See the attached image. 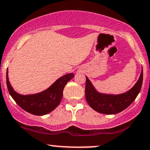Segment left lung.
I'll use <instances>...</instances> for the list:
<instances>
[{"instance_id":"8db88e82","label":"left lung","mask_w":150,"mask_h":150,"mask_svg":"<svg viewBox=\"0 0 150 150\" xmlns=\"http://www.w3.org/2000/svg\"><path fill=\"white\" fill-rule=\"evenodd\" d=\"M143 80L142 67L140 76L135 85L124 93L112 95L99 93L86 76L85 98L88 105L95 111L102 114L115 115L125 110L135 100L140 92Z\"/></svg>"}]
</instances>
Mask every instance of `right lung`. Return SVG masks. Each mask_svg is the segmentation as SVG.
Masks as SVG:
<instances>
[{
	"label": "right lung",
	"mask_w": 150,
	"mask_h": 150,
	"mask_svg": "<svg viewBox=\"0 0 150 150\" xmlns=\"http://www.w3.org/2000/svg\"><path fill=\"white\" fill-rule=\"evenodd\" d=\"M75 76L68 73L60 77L43 91L31 95H21L16 93L11 86L6 72V84L10 95L16 103L25 111L35 115H45L50 113L58 106L63 96V89L67 83Z\"/></svg>",
	"instance_id": "obj_1"
}]
</instances>
